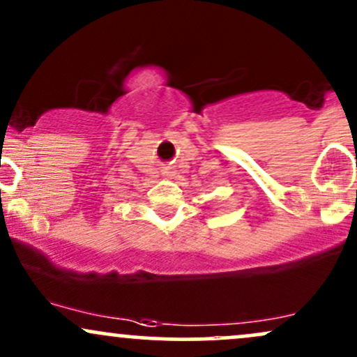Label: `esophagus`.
Here are the masks:
<instances>
[{
    "instance_id": "1",
    "label": "esophagus",
    "mask_w": 357,
    "mask_h": 357,
    "mask_svg": "<svg viewBox=\"0 0 357 357\" xmlns=\"http://www.w3.org/2000/svg\"><path fill=\"white\" fill-rule=\"evenodd\" d=\"M171 173H173V171H171V169H165V174L166 176H171Z\"/></svg>"
}]
</instances>
